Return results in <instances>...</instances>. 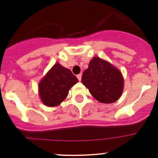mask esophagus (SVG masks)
<instances>
[{
    "label": "esophagus",
    "mask_w": 158,
    "mask_h": 158,
    "mask_svg": "<svg viewBox=\"0 0 158 158\" xmlns=\"http://www.w3.org/2000/svg\"><path fill=\"white\" fill-rule=\"evenodd\" d=\"M81 76H82L81 73H80V74H78L77 76V79L79 80V81H81Z\"/></svg>",
    "instance_id": "esophagus-1"
}]
</instances>
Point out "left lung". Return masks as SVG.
Segmentation results:
<instances>
[{"label":"left lung","instance_id":"obj_1","mask_svg":"<svg viewBox=\"0 0 158 158\" xmlns=\"http://www.w3.org/2000/svg\"><path fill=\"white\" fill-rule=\"evenodd\" d=\"M81 82L96 100L111 104L118 100L123 90V78L117 68L108 62L94 57L84 71Z\"/></svg>","mask_w":158,"mask_h":158}]
</instances>
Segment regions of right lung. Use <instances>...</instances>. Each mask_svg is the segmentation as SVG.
Here are the masks:
<instances>
[{
    "mask_svg": "<svg viewBox=\"0 0 158 158\" xmlns=\"http://www.w3.org/2000/svg\"><path fill=\"white\" fill-rule=\"evenodd\" d=\"M78 79L69 69L56 63L39 84L42 102L48 107H55L66 98L71 87Z\"/></svg>",
    "mask_w": 158,
    "mask_h": 158,
    "instance_id": "1",
    "label": "right lung"
}]
</instances>
